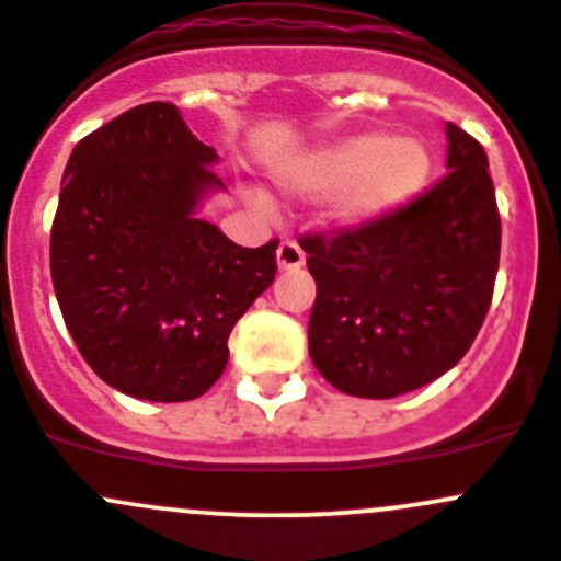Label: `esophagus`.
I'll use <instances>...</instances> for the list:
<instances>
[{
    "label": "esophagus",
    "instance_id": "esophagus-1",
    "mask_svg": "<svg viewBox=\"0 0 561 561\" xmlns=\"http://www.w3.org/2000/svg\"><path fill=\"white\" fill-rule=\"evenodd\" d=\"M302 264H306V253H302L300 244L291 242V239L280 242V248H277V266L280 270H300Z\"/></svg>",
    "mask_w": 561,
    "mask_h": 561
}]
</instances>
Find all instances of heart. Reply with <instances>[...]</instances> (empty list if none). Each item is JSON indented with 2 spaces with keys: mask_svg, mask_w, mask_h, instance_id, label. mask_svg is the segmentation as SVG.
I'll use <instances>...</instances> for the list:
<instances>
[{
  "mask_svg": "<svg viewBox=\"0 0 561 561\" xmlns=\"http://www.w3.org/2000/svg\"><path fill=\"white\" fill-rule=\"evenodd\" d=\"M426 175L430 153L424 142L413 137L393 140L386 131H364L286 164L280 184L313 195L344 186L339 217L346 222H366L408 204L426 184Z\"/></svg>",
  "mask_w": 561,
  "mask_h": 561,
  "instance_id": "obj_1",
  "label": "heart"
}]
</instances>
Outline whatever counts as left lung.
Here are the masks:
<instances>
[{"instance_id":"obj_1","label":"left lung","mask_w":561,"mask_h":561,"mask_svg":"<svg viewBox=\"0 0 561 561\" xmlns=\"http://www.w3.org/2000/svg\"><path fill=\"white\" fill-rule=\"evenodd\" d=\"M449 173L360 226L300 237L317 300L308 352L339 391L391 399L457 366L493 300L501 253L488 153L446 124Z\"/></svg>"}]
</instances>
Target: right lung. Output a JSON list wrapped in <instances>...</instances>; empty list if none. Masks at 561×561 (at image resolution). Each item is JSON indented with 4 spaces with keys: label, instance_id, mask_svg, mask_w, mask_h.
Here are the masks:
<instances>
[{
    "label": "right lung",
    "instance_id": "obj_1",
    "mask_svg": "<svg viewBox=\"0 0 561 561\" xmlns=\"http://www.w3.org/2000/svg\"><path fill=\"white\" fill-rule=\"evenodd\" d=\"M211 146L179 110L148 101L77 142L51 222V284L90 369L148 402L209 391L228 335L275 280L277 239L239 248L195 215Z\"/></svg>",
    "mask_w": 561,
    "mask_h": 561
}]
</instances>
